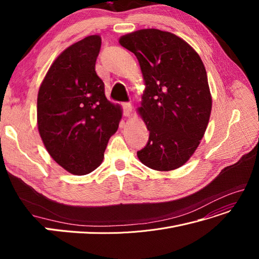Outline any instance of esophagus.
I'll list each match as a JSON object with an SVG mask.
<instances>
[{"label":"esophagus","instance_id":"esophagus-1","mask_svg":"<svg viewBox=\"0 0 259 259\" xmlns=\"http://www.w3.org/2000/svg\"><path fill=\"white\" fill-rule=\"evenodd\" d=\"M123 109H124V114L125 116L131 117L132 113H133V107L131 104L126 103V104H123Z\"/></svg>","mask_w":259,"mask_h":259}]
</instances>
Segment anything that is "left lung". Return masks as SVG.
<instances>
[{
  "mask_svg": "<svg viewBox=\"0 0 259 259\" xmlns=\"http://www.w3.org/2000/svg\"><path fill=\"white\" fill-rule=\"evenodd\" d=\"M135 54L146 89L137 111L149 131L139 161L155 170H173L191 158L204 136L211 96L199 54L183 38L158 29L122 35Z\"/></svg>",
  "mask_w": 259,
  "mask_h": 259,
  "instance_id": "1",
  "label": "left lung"
}]
</instances>
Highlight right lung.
I'll return each mask as SVG.
<instances>
[{
    "label": "right lung",
    "mask_w": 259,
    "mask_h": 259,
    "mask_svg": "<svg viewBox=\"0 0 259 259\" xmlns=\"http://www.w3.org/2000/svg\"><path fill=\"white\" fill-rule=\"evenodd\" d=\"M101 37L90 35L62 52L37 94V128L52 158L74 175H86L104 160L122 119L120 105L105 95L95 71Z\"/></svg>",
    "instance_id": "add662e5"
}]
</instances>
